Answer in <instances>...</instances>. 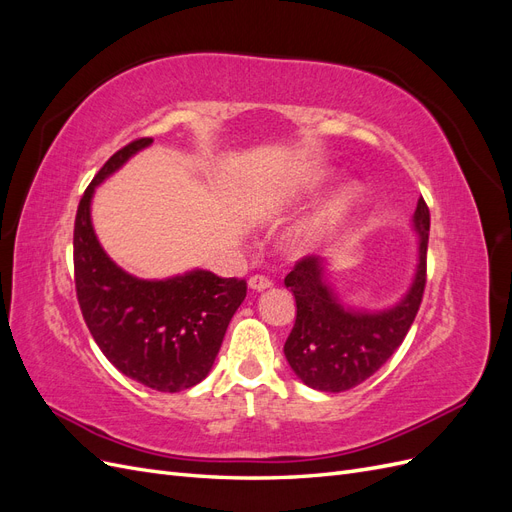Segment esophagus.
<instances>
[{"instance_id":"1","label":"esophagus","mask_w":512,"mask_h":512,"mask_svg":"<svg viewBox=\"0 0 512 512\" xmlns=\"http://www.w3.org/2000/svg\"><path fill=\"white\" fill-rule=\"evenodd\" d=\"M247 284H250L252 290H267V288L273 286V280H269L267 275H258L256 273V275L250 277V282H247Z\"/></svg>"}]
</instances>
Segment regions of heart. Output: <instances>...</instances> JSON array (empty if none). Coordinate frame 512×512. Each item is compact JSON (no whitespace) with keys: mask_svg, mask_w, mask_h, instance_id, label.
I'll return each instance as SVG.
<instances>
[{"mask_svg":"<svg viewBox=\"0 0 512 512\" xmlns=\"http://www.w3.org/2000/svg\"><path fill=\"white\" fill-rule=\"evenodd\" d=\"M363 203V188L359 183H346L339 188L327 203L320 205V209L309 218L294 235V247L299 252L312 250V247L327 241L333 232L342 228L350 215L359 209Z\"/></svg>","mask_w":512,"mask_h":512,"instance_id":"b5f03b06","label":"heart"}]
</instances>
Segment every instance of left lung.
<instances>
[{
  "instance_id": "left-lung-1",
  "label": "left lung",
  "mask_w": 512,
  "mask_h": 512,
  "mask_svg": "<svg viewBox=\"0 0 512 512\" xmlns=\"http://www.w3.org/2000/svg\"><path fill=\"white\" fill-rule=\"evenodd\" d=\"M418 267L412 288L395 307L380 314L344 309L324 282L318 256H303L286 275V288L297 301V320L284 344V354L307 386L324 393H342L361 384L391 359L404 342L418 314L427 284L429 207L421 196L414 211Z\"/></svg>"
}]
</instances>
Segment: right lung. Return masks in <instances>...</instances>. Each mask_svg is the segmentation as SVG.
Wrapping results in <instances>:
<instances>
[{
    "label": "right lung",
    "instance_id": "right-lung-1",
    "mask_svg": "<svg viewBox=\"0 0 512 512\" xmlns=\"http://www.w3.org/2000/svg\"><path fill=\"white\" fill-rule=\"evenodd\" d=\"M153 138H136L106 160L81 196L74 220V286L91 337L121 374L153 391L177 393L203 380L220 352L247 284L192 271L149 282L104 254L89 218L96 185Z\"/></svg>",
    "mask_w": 512,
    "mask_h": 512
}]
</instances>
